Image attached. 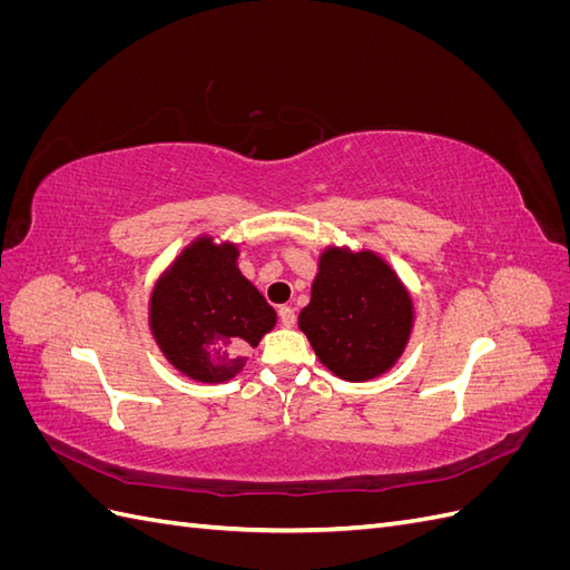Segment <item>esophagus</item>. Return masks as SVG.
<instances>
[{"label": "esophagus", "mask_w": 570, "mask_h": 570, "mask_svg": "<svg viewBox=\"0 0 570 570\" xmlns=\"http://www.w3.org/2000/svg\"><path fill=\"white\" fill-rule=\"evenodd\" d=\"M278 318H281V323H283L285 327H292V325H295V321H297L295 308H292V306H281V308H278Z\"/></svg>", "instance_id": "obj_1"}]
</instances>
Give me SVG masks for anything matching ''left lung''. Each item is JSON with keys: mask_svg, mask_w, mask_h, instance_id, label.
Instances as JSON below:
<instances>
[{"mask_svg": "<svg viewBox=\"0 0 570 570\" xmlns=\"http://www.w3.org/2000/svg\"><path fill=\"white\" fill-rule=\"evenodd\" d=\"M413 323L409 292L373 252L325 249L299 327L321 364L344 381L385 373L402 356Z\"/></svg>", "mask_w": 570, "mask_h": 570, "instance_id": "obj_1", "label": "left lung"}]
</instances>
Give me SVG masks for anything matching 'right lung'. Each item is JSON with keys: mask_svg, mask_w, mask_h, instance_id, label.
<instances>
[{"mask_svg": "<svg viewBox=\"0 0 570 570\" xmlns=\"http://www.w3.org/2000/svg\"><path fill=\"white\" fill-rule=\"evenodd\" d=\"M235 262V245L199 237L151 292L149 325L161 352L202 383L230 381L275 325L273 306Z\"/></svg>", "mask_w": 570, "mask_h": 570, "instance_id": "obj_1", "label": "right lung"}]
</instances>
